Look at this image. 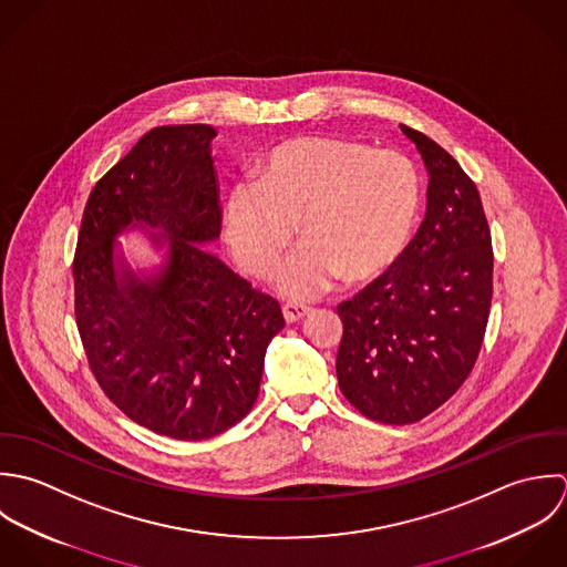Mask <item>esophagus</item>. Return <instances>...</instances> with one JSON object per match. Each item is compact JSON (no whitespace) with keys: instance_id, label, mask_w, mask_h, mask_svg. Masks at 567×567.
<instances>
[{"instance_id":"1","label":"esophagus","mask_w":567,"mask_h":567,"mask_svg":"<svg viewBox=\"0 0 567 567\" xmlns=\"http://www.w3.org/2000/svg\"><path fill=\"white\" fill-rule=\"evenodd\" d=\"M282 316H285V320H287V324H296V322H300L305 316H309V309L302 307V305H291V302H287V305L282 307Z\"/></svg>"}]
</instances>
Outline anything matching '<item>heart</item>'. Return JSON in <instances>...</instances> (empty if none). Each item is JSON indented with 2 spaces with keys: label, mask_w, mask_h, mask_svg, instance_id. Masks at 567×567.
<instances>
[{
  "label": "heart",
  "mask_w": 567,
  "mask_h": 567,
  "mask_svg": "<svg viewBox=\"0 0 567 567\" xmlns=\"http://www.w3.org/2000/svg\"><path fill=\"white\" fill-rule=\"evenodd\" d=\"M421 184L408 157L370 144L309 135L274 146L258 179L229 188L226 238L251 276L274 271L296 221L302 243L276 271L280 296L307 302L336 287L383 274L410 243Z\"/></svg>",
  "instance_id": "1"
}]
</instances>
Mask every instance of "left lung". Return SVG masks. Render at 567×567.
I'll use <instances>...</instances> for the list:
<instances>
[{"label": "left lung", "mask_w": 567, "mask_h": 567, "mask_svg": "<svg viewBox=\"0 0 567 567\" xmlns=\"http://www.w3.org/2000/svg\"><path fill=\"white\" fill-rule=\"evenodd\" d=\"M427 171L423 226L399 262L338 307V381L368 419L408 425L439 410L482 348L491 296V231L475 184L427 135L401 124Z\"/></svg>", "instance_id": "8db88e82"}]
</instances>
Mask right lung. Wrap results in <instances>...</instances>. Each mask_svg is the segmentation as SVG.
I'll return each mask as SVG.
<instances>
[{"instance_id":"obj_1","label":"right lung","mask_w":567,"mask_h":567,"mask_svg":"<svg viewBox=\"0 0 567 567\" xmlns=\"http://www.w3.org/2000/svg\"><path fill=\"white\" fill-rule=\"evenodd\" d=\"M210 124L157 126L94 186L76 245V324L94 377L137 425L206 441L245 419L280 305L208 251L221 234ZM158 254L131 266L116 240Z\"/></svg>"}]
</instances>
